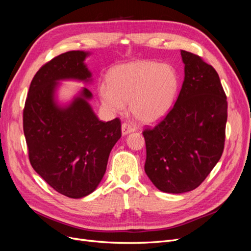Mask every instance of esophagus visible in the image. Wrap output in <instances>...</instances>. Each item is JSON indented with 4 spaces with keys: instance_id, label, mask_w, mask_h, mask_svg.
Returning a JSON list of instances; mask_svg holds the SVG:
<instances>
[{
    "instance_id": "esophagus-1",
    "label": "esophagus",
    "mask_w": 251,
    "mask_h": 251,
    "mask_svg": "<svg viewBox=\"0 0 251 251\" xmlns=\"http://www.w3.org/2000/svg\"><path fill=\"white\" fill-rule=\"evenodd\" d=\"M135 131H136V126H133L131 123H127V121H126V123H124L123 126H121V133H123V135H126L128 133H132Z\"/></svg>"
}]
</instances>
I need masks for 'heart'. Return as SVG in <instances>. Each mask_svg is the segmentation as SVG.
Returning <instances> with one entry per match:
<instances>
[{
  "label": "heart",
  "instance_id": "b5f03b06",
  "mask_svg": "<svg viewBox=\"0 0 251 251\" xmlns=\"http://www.w3.org/2000/svg\"><path fill=\"white\" fill-rule=\"evenodd\" d=\"M108 88L100 90L103 107L120 113L128 102L132 115L142 123H155L168 114L176 100L180 80L175 68L154 60H136L112 68Z\"/></svg>",
  "mask_w": 251,
  "mask_h": 251
}]
</instances>
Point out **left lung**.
<instances>
[{
	"label": "left lung",
	"mask_w": 251,
	"mask_h": 251,
	"mask_svg": "<svg viewBox=\"0 0 251 251\" xmlns=\"http://www.w3.org/2000/svg\"><path fill=\"white\" fill-rule=\"evenodd\" d=\"M184 81L172 110L142 132L144 171L161 192L182 194L198 187L221 158L227 98L214 67L181 50Z\"/></svg>",
	"instance_id": "1"
}]
</instances>
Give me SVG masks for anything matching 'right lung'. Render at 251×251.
<instances>
[{"instance_id": "add662e5", "label": "right lung", "mask_w": 251, "mask_h": 251, "mask_svg": "<svg viewBox=\"0 0 251 251\" xmlns=\"http://www.w3.org/2000/svg\"><path fill=\"white\" fill-rule=\"evenodd\" d=\"M88 52L69 51L40 68L30 83L23 128L34 171L59 194L73 199L95 191L107 170L110 151L121 137V121L97 118L87 88L66 108L54 101L57 80L88 81Z\"/></svg>"}]
</instances>
